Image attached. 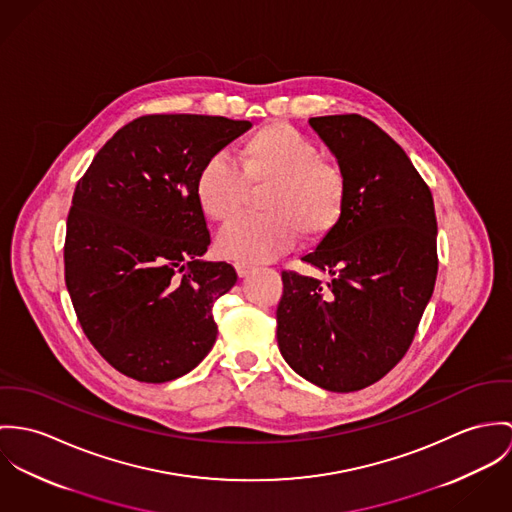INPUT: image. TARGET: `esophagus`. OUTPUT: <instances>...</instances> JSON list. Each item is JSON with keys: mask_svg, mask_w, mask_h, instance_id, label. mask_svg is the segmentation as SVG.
<instances>
[{"mask_svg": "<svg viewBox=\"0 0 512 512\" xmlns=\"http://www.w3.org/2000/svg\"><path fill=\"white\" fill-rule=\"evenodd\" d=\"M235 271H237V275L243 279V277L251 275V273L255 271V267H253V265H247V263H235Z\"/></svg>", "mask_w": 512, "mask_h": 512, "instance_id": "34e87169", "label": "esophagus"}]
</instances>
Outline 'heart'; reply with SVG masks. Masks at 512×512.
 <instances>
[{"label": "heart", "mask_w": 512, "mask_h": 512, "mask_svg": "<svg viewBox=\"0 0 512 512\" xmlns=\"http://www.w3.org/2000/svg\"><path fill=\"white\" fill-rule=\"evenodd\" d=\"M320 155L300 129L273 121L239 143L235 165L222 155L208 157L196 172L194 196L212 222L226 224L243 208L249 188L269 186L261 196L265 214L222 229L218 253L237 263H265L290 249L298 235L318 243L338 228L349 182L336 161Z\"/></svg>", "instance_id": "b5f03b06"}]
</instances>
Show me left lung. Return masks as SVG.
Here are the masks:
<instances>
[{
    "mask_svg": "<svg viewBox=\"0 0 512 512\" xmlns=\"http://www.w3.org/2000/svg\"><path fill=\"white\" fill-rule=\"evenodd\" d=\"M347 174L340 226L302 257L330 281L283 271L277 341L284 361L334 393L383 379L408 351L438 275L428 184L379 125L357 114L310 117Z\"/></svg>",
    "mask_w": 512,
    "mask_h": 512,
    "instance_id": "8db88e82",
    "label": "left lung"
}]
</instances>
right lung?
<instances>
[{
    "label": "right lung",
    "instance_id": "add662e5",
    "mask_svg": "<svg viewBox=\"0 0 512 512\" xmlns=\"http://www.w3.org/2000/svg\"><path fill=\"white\" fill-rule=\"evenodd\" d=\"M249 127L222 115H141L76 184L64 239L66 288L86 338L135 381L182 377L216 341L212 310L237 273L226 261H200L210 231L194 178Z\"/></svg>",
    "mask_w": 512,
    "mask_h": 512
}]
</instances>
